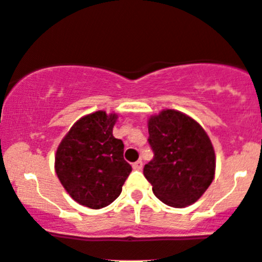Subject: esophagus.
<instances>
[{
	"label": "esophagus",
	"mask_w": 262,
	"mask_h": 262,
	"mask_svg": "<svg viewBox=\"0 0 262 262\" xmlns=\"http://www.w3.org/2000/svg\"><path fill=\"white\" fill-rule=\"evenodd\" d=\"M142 166H143L142 160H137L136 163H133V168L138 169V171H140V169H142Z\"/></svg>",
	"instance_id": "obj_1"
}]
</instances>
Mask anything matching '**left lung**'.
Returning <instances> with one entry per match:
<instances>
[{"mask_svg": "<svg viewBox=\"0 0 262 262\" xmlns=\"http://www.w3.org/2000/svg\"><path fill=\"white\" fill-rule=\"evenodd\" d=\"M154 158L143 175L158 199L172 207L192 205L206 192L215 173V152L199 122L175 110L148 119Z\"/></svg>", "mask_w": 262, "mask_h": 262, "instance_id": "obj_1", "label": "left lung"}]
</instances>
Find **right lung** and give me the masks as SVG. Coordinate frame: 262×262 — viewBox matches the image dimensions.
Returning a JSON list of instances; mask_svg holds the SVG:
<instances>
[{"label":"right lung","instance_id":"add662e5","mask_svg":"<svg viewBox=\"0 0 262 262\" xmlns=\"http://www.w3.org/2000/svg\"><path fill=\"white\" fill-rule=\"evenodd\" d=\"M116 114L96 111L81 117L57 147L55 169L74 201L90 209L108 206L120 195L132 172L124 143L112 130Z\"/></svg>","mask_w":262,"mask_h":262}]
</instances>
